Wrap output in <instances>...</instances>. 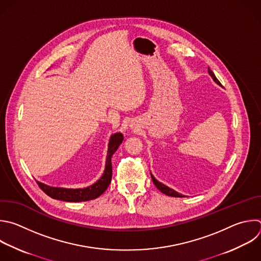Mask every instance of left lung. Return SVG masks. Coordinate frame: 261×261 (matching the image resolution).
<instances>
[{
	"mask_svg": "<svg viewBox=\"0 0 261 261\" xmlns=\"http://www.w3.org/2000/svg\"><path fill=\"white\" fill-rule=\"evenodd\" d=\"M208 72H209V74L213 77V80L218 84V85H221L220 84V82L218 81V79L215 76V74H214V72L208 67ZM150 176H151V180H152V182H153V185L156 187V189L160 191V192H162L163 194H165V195H167V196H170V197H177V198H182V197H185V196H182L181 194H178L177 192H175L174 190H172V189H170V188H168V187H166V186H164L163 184H161V182H159L151 174H150Z\"/></svg>",
	"mask_w": 261,
	"mask_h": 261,
	"instance_id": "8db88e82",
	"label": "left lung"
}]
</instances>
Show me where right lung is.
<instances>
[{
  "label": "right lung",
  "instance_id": "add662e5",
  "mask_svg": "<svg viewBox=\"0 0 261 261\" xmlns=\"http://www.w3.org/2000/svg\"><path fill=\"white\" fill-rule=\"evenodd\" d=\"M123 140H124V136L121 133H116L111 137L105 173L101 176V178L93 186L88 187L86 189L67 190V189L51 188V187H47L41 182H37L39 188L47 196L51 197L52 199L65 201V202H84V201H90V200L98 198L100 195H102L106 192V190L109 188V186L111 184L112 175H113L112 155L118 149V147L123 142Z\"/></svg>",
  "mask_w": 261,
  "mask_h": 261
}]
</instances>
